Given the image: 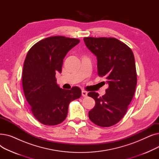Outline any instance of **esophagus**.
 <instances>
[{
  "instance_id": "esophagus-1",
  "label": "esophagus",
  "mask_w": 159,
  "mask_h": 159,
  "mask_svg": "<svg viewBox=\"0 0 159 159\" xmlns=\"http://www.w3.org/2000/svg\"><path fill=\"white\" fill-rule=\"evenodd\" d=\"M82 97H87V95H88V93H87V91H82Z\"/></svg>"
}]
</instances>
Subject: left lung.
Listing matches in <instances>:
<instances>
[{"mask_svg": "<svg viewBox=\"0 0 159 159\" xmlns=\"http://www.w3.org/2000/svg\"><path fill=\"white\" fill-rule=\"evenodd\" d=\"M87 48L97 56L98 75L105 77L109 87L106 94L89 92L95 106L89 118L101 127L118 123L126 113L134 96L137 77L134 55L126 44L112 37H84Z\"/></svg>", "mask_w": 159, "mask_h": 159, "instance_id": "left-lung-1", "label": "left lung"}]
</instances>
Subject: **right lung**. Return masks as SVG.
<instances>
[{
    "mask_svg": "<svg viewBox=\"0 0 159 159\" xmlns=\"http://www.w3.org/2000/svg\"><path fill=\"white\" fill-rule=\"evenodd\" d=\"M80 40L53 36L39 41L28 51L22 71V87L31 111L40 123L55 126L66 118L70 103L82 95L79 88L70 90L57 84L56 73L62 72L63 59Z\"/></svg>",
    "mask_w": 159,
    "mask_h": 159,
    "instance_id": "right-lung-1",
    "label": "right lung"
}]
</instances>
